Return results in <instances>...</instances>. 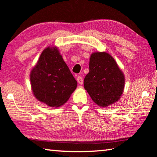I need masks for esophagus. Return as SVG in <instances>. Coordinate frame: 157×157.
<instances>
[{"instance_id": "obj_1", "label": "esophagus", "mask_w": 157, "mask_h": 157, "mask_svg": "<svg viewBox=\"0 0 157 157\" xmlns=\"http://www.w3.org/2000/svg\"><path fill=\"white\" fill-rule=\"evenodd\" d=\"M77 81L79 84H83V79L81 76H78V78H77Z\"/></svg>"}]
</instances>
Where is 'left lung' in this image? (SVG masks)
Returning <instances> with one entry per match:
<instances>
[{
    "label": "left lung",
    "instance_id": "1",
    "mask_svg": "<svg viewBox=\"0 0 157 157\" xmlns=\"http://www.w3.org/2000/svg\"><path fill=\"white\" fill-rule=\"evenodd\" d=\"M84 86L94 103L106 107L117 101L123 93L124 74L110 54L95 52L90 57Z\"/></svg>",
    "mask_w": 157,
    "mask_h": 157
}]
</instances>
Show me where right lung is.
<instances>
[{
    "label": "right lung",
    "instance_id": "add662e5",
    "mask_svg": "<svg viewBox=\"0 0 157 157\" xmlns=\"http://www.w3.org/2000/svg\"><path fill=\"white\" fill-rule=\"evenodd\" d=\"M30 78L34 96L50 107L65 103L78 85L56 47L44 49Z\"/></svg>",
    "mask_w": 157,
    "mask_h": 157
}]
</instances>
